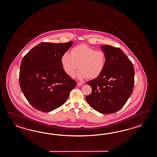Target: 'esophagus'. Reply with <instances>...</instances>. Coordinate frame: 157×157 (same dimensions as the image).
<instances>
[{
	"instance_id": "esophagus-1",
	"label": "esophagus",
	"mask_w": 157,
	"mask_h": 157,
	"mask_svg": "<svg viewBox=\"0 0 157 157\" xmlns=\"http://www.w3.org/2000/svg\"><path fill=\"white\" fill-rule=\"evenodd\" d=\"M83 85V83H81V82H78L77 83V86H82Z\"/></svg>"
}]
</instances>
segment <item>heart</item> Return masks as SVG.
Returning a JSON list of instances; mask_svg holds the SVG:
<instances>
[{
  "instance_id": "1",
  "label": "heart",
  "mask_w": 157,
  "mask_h": 157,
  "mask_svg": "<svg viewBox=\"0 0 157 157\" xmlns=\"http://www.w3.org/2000/svg\"><path fill=\"white\" fill-rule=\"evenodd\" d=\"M62 66L69 76H74L77 69H80L77 77L83 79L87 78L94 79L103 73L106 64V57L101 51L95 49L86 45H80L73 48L70 54L65 53L62 56Z\"/></svg>"
}]
</instances>
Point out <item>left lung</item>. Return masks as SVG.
Wrapping results in <instances>:
<instances>
[{
  "label": "left lung",
  "mask_w": 157,
  "mask_h": 157,
  "mask_svg": "<svg viewBox=\"0 0 157 157\" xmlns=\"http://www.w3.org/2000/svg\"><path fill=\"white\" fill-rule=\"evenodd\" d=\"M106 57L103 73L87 83L92 88L86 100L94 109L103 114L119 111L132 94L134 69L132 62L120 48L101 45Z\"/></svg>",
  "instance_id": "1"
}]
</instances>
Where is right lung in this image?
<instances>
[{
	"label": "right lung",
	"mask_w": 157,
	"mask_h": 157,
	"mask_svg": "<svg viewBox=\"0 0 157 157\" xmlns=\"http://www.w3.org/2000/svg\"><path fill=\"white\" fill-rule=\"evenodd\" d=\"M73 41L53 44L42 42L23 57L20 65L19 83L23 94L36 109L49 112L61 106L76 81L65 73L62 56Z\"/></svg>",
	"instance_id": "add662e5"
}]
</instances>
